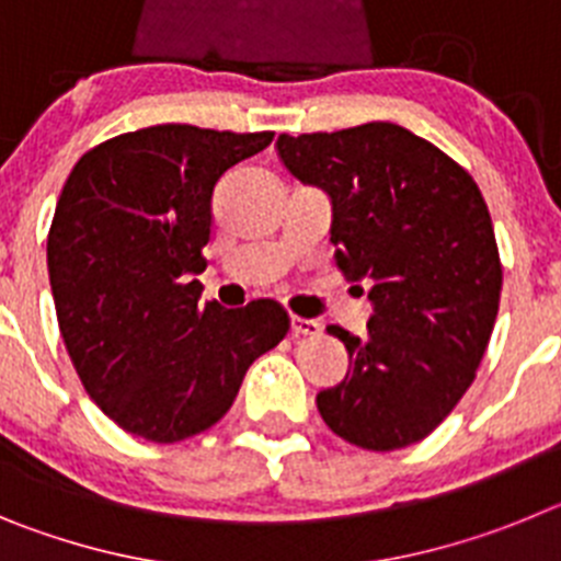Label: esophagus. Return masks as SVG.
<instances>
[{"label":"esophagus","mask_w":561,"mask_h":561,"mask_svg":"<svg viewBox=\"0 0 561 561\" xmlns=\"http://www.w3.org/2000/svg\"><path fill=\"white\" fill-rule=\"evenodd\" d=\"M323 334V325L317 320H304V317H291V336H317Z\"/></svg>","instance_id":"esophagus-1"}]
</instances>
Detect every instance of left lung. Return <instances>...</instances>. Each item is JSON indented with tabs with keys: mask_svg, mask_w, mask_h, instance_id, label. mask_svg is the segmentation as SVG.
Returning <instances> with one entry per match:
<instances>
[{
	"mask_svg": "<svg viewBox=\"0 0 561 561\" xmlns=\"http://www.w3.org/2000/svg\"><path fill=\"white\" fill-rule=\"evenodd\" d=\"M277 153L329 191L336 264L368 277L374 300L365 336L329 325L351 370L317 410L354 447L424 440L474 381L497 320L503 264L478 182L396 123L280 134Z\"/></svg>",
	"mask_w": 561,
	"mask_h": 561,
	"instance_id": "left-lung-1",
	"label": "left lung"
}]
</instances>
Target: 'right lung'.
<instances>
[{
    "mask_svg": "<svg viewBox=\"0 0 561 561\" xmlns=\"http://www.w3.org/2000/svg\"><path fill=\"white\" fill-rule=\"evenodd\" d=\"M272 137L162 123L89 148L64 182L47 236L58 329L89 399L126 433L176 444L210 430L289 334L270 297L221 309L191 280L213 191Z\"/></svg>",
    "mask_w": 561,
    "mask_h": 561,
    "instance_id": "add662e5",
    "label": "right lung"
}]
</instances>
